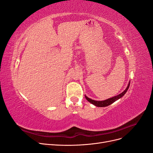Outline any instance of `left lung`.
Here are the masks:
<instances>
[{
  "instance_id": "left-lung-1",
  "label": "left lung",
  "mask_w": 153,
  "mask_h": 153,
  "mask_svg": "<svg viewBox=\"0 0 153 153\" xmlns=\"http://www.w3.org/2000/svg\"><path fill=\"white\" fill-rule=\"evenodd\" d=\"M129 85H130V83H129L128 85V87H126V89H125L122 93L119 94V95L117 96H115L114 97H113V98H109V99H107L106 100H104V101H95V100H91L89 98H87V97L86 96H85L86 100L89 101V102L91 103L92 104H93L94 105L96 106H99V107H104V106H108L110 105H111L112 103H113L114 102H115V101L119 100V98H121V97H123L125 94H126V92H127L128 88L129 87Z\"/></svg>"
}]
</instances>
